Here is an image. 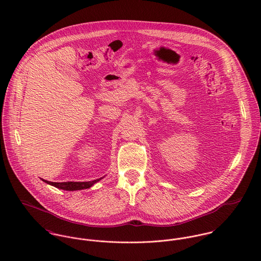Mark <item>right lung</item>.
I'll use <instances>...</instances> for the list:
<instances>
[{"mask_svg": "<svg viewBox=\"0 0 261 261\" xmlns=\"http://www.w3.org/2000/svg\"><path fill=\"white\" fill-rule=\"evenodd\" d=\"M103 178V177H102ZM102 178L94 180V181H89V182H62V183H56V182H49L46 180H43L45 183L51 185V186L56 187L61 190H66V191H76V190H82V189H88L90 187L93 186L95 183L100 181Z\"/></svg>", "mask_w": 261, "mask_h": 261, "instance_id": "right-lung-1", "label": "right lung"}]
</instances>
